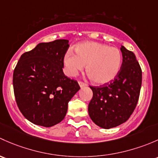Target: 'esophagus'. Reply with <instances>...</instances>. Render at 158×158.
Segmentation results:
<instances>
[{"label": "esophagus", "mask_w": 158, "mask_h": 158, "mask_svg": "<svg viewBox=\"0 0 158 158\" xmlns=\"http://www.w3.org/2000/svg\"><path fill=\"white\" fill-rule=\"evenodd\" d=\"M78 84H79V86L81 87H85V86H87V84H86L85 83L83 82V81H78Z\"/></svg>", "instance_id": "1"}]
</instances>
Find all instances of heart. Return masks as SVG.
<instances>
[{"mask_svg": "<svg viewBox=\"0 0 158 158\" xmlns=\"http://www.w3.org/2000/svg\"><path fill=\"white\" fill-rule=\"evenodd\" d=\"M76 55L68 52L64 55V64L69 76H75L86 66V72L92 82L103 85L113 81L119 73L123 55L115 47L95 42L77 45Z\"/></svg>", "mask_w": 158, "mask_h": 158, "instance_id": "obj_1", "label": "heart"}]
</instances>
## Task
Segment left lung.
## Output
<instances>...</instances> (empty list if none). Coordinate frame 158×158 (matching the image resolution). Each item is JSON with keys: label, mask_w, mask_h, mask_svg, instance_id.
<instances>
[{"label": "left lung", "mask_w": 158, "mask_h": 158, "mask_svg": "<svg viewBox=\"0 0 158 158\" xmlns=\"http://www.w3.org/2000/svg\"><path fill=\"white\" fill-rule=\"evenodd\" d=\"M123 64L117 77L100 87L90 86L93 97L88 106L92 121L103 128H114L129 118L139 100L142 72L132 52L121 46Z\"/></svg>", "instance_id": "left-lung-1"}]
</instances>
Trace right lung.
Instances as JSON below:
<instances>
[{"mask_svg": "<svg viewBox=\"0 0 158 158\" xmlns=\"http://www.w3.org/2000/svg\"><path fill=\"white\" fill-rule=\"evenodd\" d=\"M67 40L38 44L19 58L13 75L19 110L33 124L51 127L64 119L68 102L80 90L63 72Z\"/></svg>", "mask_w": 158, "mask_h": 158, "instance_id": "1", "label": "right lung"}]
</instances>
